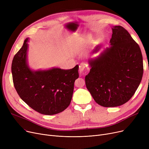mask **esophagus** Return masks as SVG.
Instances as JSON below:
<instances>
[{
  "label": "esophagus",
  "instance_id": "esophagus-1",
  "mask_svg": "<svg viewBox=\"0 0 149 149\" xmlns=\"http://www.w3.org/2000/svg\"><path fill=\"white\" fill-rule=\"evenodd\" d=\"M85 68V64L84 63H81L80 65H79V69H80V72H82L83 70H84Z\"/></svg>",
  "mask_w": 149,
  "mask_h": 149
}]
</instances>
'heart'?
Here are the masks:
<instances>
[{
  "instance_id": "b5f03b06",
  "label": "heart",
  "mask_w": 149,
  "mask_h": 149,
  "mask_svg": "<svg viewBox=\"0 0 149 149\" xmlns=\"http://www.w3.org/2000/svg\"><path fill=\"white\" fill-rule=\"evenodd\" d=\"M91 42V38L86 37L84 38H81L77 42V45L80 47H84L86 46L89 43Z\"/></svg>"
}]
</instances>
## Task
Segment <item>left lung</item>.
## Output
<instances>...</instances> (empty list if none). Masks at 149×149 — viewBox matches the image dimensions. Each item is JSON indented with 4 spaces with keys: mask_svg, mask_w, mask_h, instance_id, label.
I'll return each mask as SVG.
<instances>
[{
    "mask_svg": "<svg viewBox=\"0 0 149 149\" xmlns=\"http://www.w3.org/2000/svg\"><path fill=\"white\" fill-rule=\"evenodd\" d=\"M111 47L89 61L86 88L103 107L119 106L135 94L142 80L143 61L138 44L121 26L112 28Z\"/></svg>",
    "mask_w": 149,
    "mask_h": 149,
    "instance_id": "obj_1",
    "label": "left lung"
}]
</instances>
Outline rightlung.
<instances>
[{"mask_svg": "<svg viewBox=\"0 0 149 149\" xmlns=\"http://www.w3.org/2000/svg\"><path fill=\"white\" fill-rule=\"evenodd\" d=\"M28 38L15 54L11 65L14 88L31 108L43 115L61 112L71 101L79 65L68 70L53 68L32 71L26 63Z\"/></svg>", "mask_w": 149, "mask_h": 149, "instance_id": "right-lung-1", "label": "right lung"}]
</instances>
